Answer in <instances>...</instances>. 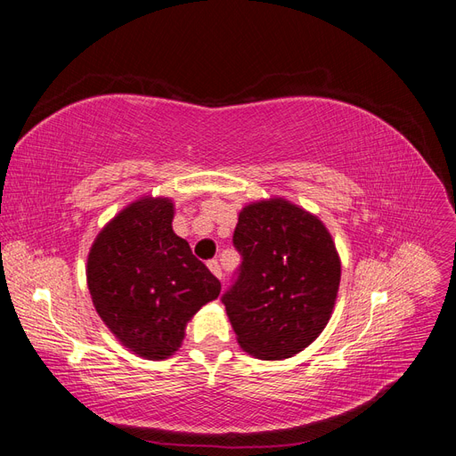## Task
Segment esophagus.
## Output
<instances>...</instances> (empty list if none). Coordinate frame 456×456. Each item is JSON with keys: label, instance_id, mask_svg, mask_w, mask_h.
<instances>
[{"label": "esophagus", "instance_id": "1", "mask_svg": "<svg viewBox=\"0 0 456 456\" xmlns=\"http://www.w3.org/2000/svg\"><path fill=\"white\" fill-rule=\"evenodd\" d=\"M207 266H209V270L216 275V278L218 280H223V270H220V265H218V260H209V262H207Z\"/></svg>", "mask_w": 456, "mask_h": 456}]
</instances>
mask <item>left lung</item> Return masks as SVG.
<instances>
[{"label":"left lung","instance_id":"1","mask_svg":"<svg viewBox=\"0 0 456 456\" xmlns=\"http://www.w3.org/2000/svg\"><path fill=\"white\" fill-rule=\"evenodd\" d=\"M241 265L223 295L240 346L285 360L320 337L338 293L340 258L317 216L281 198L243 207L233 230Z\"/></svg>","mask_w":456,"mask_h":456}]
</instances>
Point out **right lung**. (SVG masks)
Instances as JSON below:
<instances>
[{
  "label": "right lung",
  "instance_id": "1",
  "mask_svg": "<svg viewBox=\"0 0 456 456\" xmlns=\"http://www.w3.org/2000/svg\"><path fill=\"white\" fill-rule=\"evenodd\" d=\"M173 215L167 198L131 203L102 228L87 258L94 310L146 360L181 348L186 323L220 293V281L173 232Z\"/></svg>",
  "mask_w": 456,
  "mask_h": 456
}]
</instances>
